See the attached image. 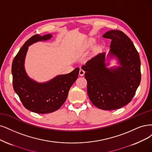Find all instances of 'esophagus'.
<instances>
[{
	"instance_id": "1",
	"label": "esophagus",
	"mask_w": 152,
	"mask_h": 152,
	"mask_svg": "<svg viewBox=\"0 0 152 152\" xmlns=\"http://www.w3.org/2000/svg\"><path fill=\"white\" fill-rule=\"evenodd\" d=\"M85 71H84V70L82 69H80V72H79V75H80V76H83L84 75H85Z\"/></svg>"
}]
</instances>
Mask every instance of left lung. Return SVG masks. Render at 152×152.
Instances as JSON below:
<instances>
[{"label": "left lung", "mask_w": 152, "mask_h": 152, "mask_svg": "<svg viewBox=\"0 0 152 152\" xmlns=\"http://www.w3.org/2000/svg\"><path fill=\"white\" fill-rule=\"evenodd\" d=\"M111 39L110 53L116 56L121 66L108 68L105 53L88 61L85 71L87 92L91 103L99 109L116 110L130 103L141 81L140 59L133 43L124 32L111 30L103 35Z\"/></svg>", "instance_id": "8db88e82"}]
</instances>
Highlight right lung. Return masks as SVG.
Returning <instances> with one entry per match:
<instances>
[{
    "label": "right lung",
    "mask_w": 152,
    "mask_h": 152,
    "mask_svg": "<svg viewBox=\"0 0 152 152\" xmlns=\"http://www.w3.org/2000/svg\"><path fill=\"white\" fill-rule=\"evenodd\" d=\"M51 37V34L32 36L20 48L12 64L14 91L24 107L36 113H49L58 110L65 102L70 88L79 75L80 68L76 67L69 74L59 75L45 83H38L27 76L24 64L28 46Z\"/></svg>",
    "instance_id": "right-lung-1"
}]
</instances>
